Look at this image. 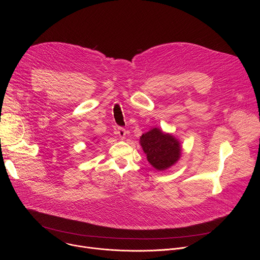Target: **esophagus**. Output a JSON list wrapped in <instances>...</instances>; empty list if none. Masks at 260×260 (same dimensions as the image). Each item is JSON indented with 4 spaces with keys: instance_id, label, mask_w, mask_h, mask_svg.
Instances as JSON below:
<instances>
[{
    "instance_id": "obj_1",
    "label": "esophagus",
    "mask_w": 260,
    "mask_h": 260,
    "mask_svg": "<svg viewBox=\"0 0 260 260\" xmlns=\"http://www.w3.org/2000/svg\"><path fill=\"white\" fill-rule=\"evenodd\" d=\"M116 135H117L121 140H123V139L125 138L126 131H125L124 128H122V127H118V128L116 129Z\"/></svg>"
}]
</instances>
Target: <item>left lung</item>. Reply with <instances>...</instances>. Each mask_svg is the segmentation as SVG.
I'll list each match as a JSON object with an SVG mask.
<instances>
[{
  "label": "left lung",
  "instance_id": "1",
  "mask_svg": "<svg viewBox=\"0 0 260 260\" xmlns=\"http://www.w3.org/2000/svg\"><path fill=\"white\" fill-rule=\"evenodd\" d=\"M140 145L147 160L155 170L166 171L176 165L182 154L180 141L170 133L153 127L140 137Z\"/></svg>",
  "mask_w": 260,
  "mask_h": 260
}]
</instances>
